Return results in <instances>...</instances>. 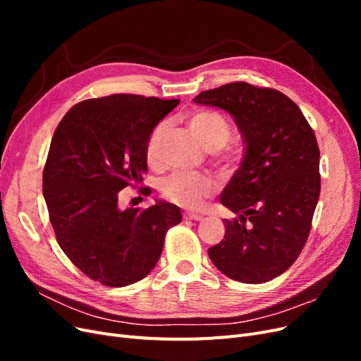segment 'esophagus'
<instances>
[{
  "label": "esophagus",
  "mask_w": 361,
  "mask_h": 361,
  "mask_svg": "<svg viewBox=\"0 0 361 361\" xmlns=\"http://www.w3.org/2000/svg\"><path fill=\"white\" fill-rule=\"evenodd\" d=\"M185 220H192V221H203L204 218L202 215H195V214H183Z\"/></svg>",
  "instance_id": "obj_1"
}]
</instances>
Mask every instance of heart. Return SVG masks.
I'll use <instances>...</instances> for the list:
<instances>
[{
    "label": "heart",
    "mask_w": 361,
    "mask_h": 361,
    "mask_svg": "<svg viewBox=\"0 0 361 361\" xmlns=\"http://www.w3.org/2000/svg\"><path fill=\"white\" fill-rule=\"evenodd\" d=\"M188 126L197 137L200 145L209 152L223 149L231 138V126L227 120L216 111L200 110L188 117ZM162 125L157 126L150 134L146 145V159L150 166L157 164V149ZM233 157L226 155L224 162H232ZM216 191L212 178L202 173H173L161 183L162 197L187 209H199L202 204L211 199Z\"/></svg>",
    "instance_id": "1"
}]
</instances>
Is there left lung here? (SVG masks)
Instances as JSON below:
<instances>
[{"instance_id": "left-lung-1", "label": "left lung", "mask_w": 361, "mask_h": 361, "mask_svg": "<svg viewBox=\"0 0 361 361\" xmlns=\"http://www.w3.org/2000/svg\"><path fill=\"white\" fill-rule=\"evenodd\" d=\"M221 108L241 130L245 154L221 194L236 214L207 250L228 279L259 285L283 274L307 241L319 200V147L312 126L279 90L231 82L194 97Z\"/></svg>"}]
</instances>
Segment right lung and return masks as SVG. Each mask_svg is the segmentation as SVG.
I'll list each match as a JSON object with an SVG mask.
<instances>
[{
  "instance_id": "1",
  "label": "right lung",
  "mask_w": 361,
  "mask_h": 361,
  "mask_svg": "<svg viewBox=\"0 0 361 361\" xmlns=\"http://www.w3.org/2000/svg\"><path fill=\"white\" fill-rule=\"evenodd\" d=\"M178 105L140 94L96 97L73 105L54 133L43 169L49 221L72 264L105 286L145 279L167 231L182 221L169 202L118 209V191L143 182L152 130Z\"/></svg>"
}]
</instances>
